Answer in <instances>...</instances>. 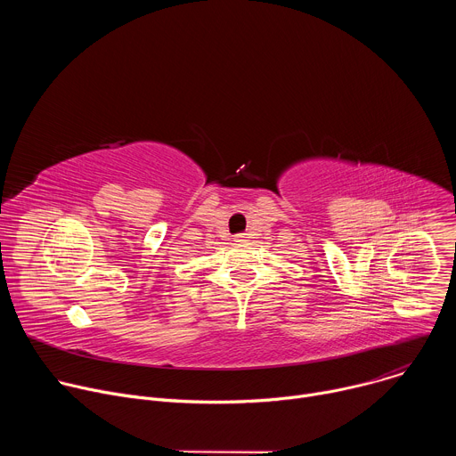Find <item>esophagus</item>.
<instances>
[{
    "instance_id": "obj_1",
    "label": "esophagus",
    "mask_w": 456,
    "mask_h": 456,
    "mask_svg": "<svg viewBox=\"0 0 456 456\" xmlns=\"http://www.w3.org/2000/svg\"><path fill=\"white\" fill-rule=\"evenodd\" d=\"M247 240H248V236H247L245 232H241V234H236V236H234V241H236V243H247Z\"/></svg>"
}]
</instances>
